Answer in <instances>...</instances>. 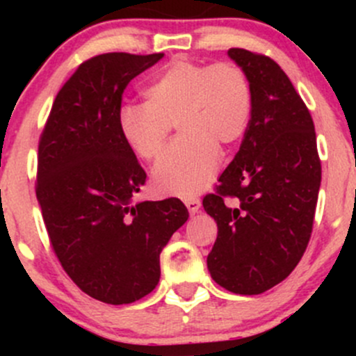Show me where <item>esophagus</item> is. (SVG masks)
I'll return each instance as SVG.
<instances>
[{"instance_id":"1","label":"esophagus","mask_w":356,"mask_h":356,"mask_svg":"<svg viewBox=\"0 0 356 356\" xmlns=\"http://www.w3.org/2000/svg\"><path fill=\"white\" fill-rule=\"evenodd\" d=\"M184 204H186V207L189 209L191 214H195V212L201 209V201H199L197 197H186L184 199Z\"/></svg>"}]
</instances>
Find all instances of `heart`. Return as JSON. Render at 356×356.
Segmentation results:
<instances>
[{"mask_svg": "<svg viewBox=\"0 0 356 356\" xmlns=\"http://www.w3.org/2000/svg\"><path fill=\"white\" fill-rule=\"evenodd\" d=\"M147 102L125 104L118 130L125 144L144 161L161 154L175 122L181 137L154 165V184L162 194H197L214 179L220 145H236L252 115V87L248 75L229 61L207 65L177 60L144 90Z\"/></svg>", "mask_w": 356, "mask_h": 356, "instance_id": "obj_1", "label": "heart"}]
</instances>
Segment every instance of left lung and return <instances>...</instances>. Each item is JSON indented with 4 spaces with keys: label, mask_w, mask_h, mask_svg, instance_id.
I'll return each instance as SVG.
<instances>
[{
    "label": "left lung",
    "mask_w": 356,
    "mask_h": 356,
    "mask_svg": "<svg viewBox=\"0 0 356 356\" xmlns=\"http://www.w3.org/2000/svg\"><path fill=\"white\" fill-rule=\"evenodd\" d=\"M252 87V115L204 211L218 222L212 280L259 295L289 276L308 246L321 184L313 118L288 75L264 55L231 48Z\"/></svg>",
    "instance_id": "8db88e82"
}]
</instances>
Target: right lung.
<instances>
[{"mask_svg":"<svg viewBox=\"0 0 356 356\" xmlns=\"http://www.w3.org/2000/svg\"><path fill=\"white\" fill-rule=\"evenodd\" d=\"M164 53H105L61 87L38 145V199L56 257L83 293L140 300L161 280V252L189 218L179 199L134 202L147 175L118 130L130 80Z\"/></svg>","mask_w":356,"mask_h":356,"instance_id":"obj_1","label":"right lung"}]
</instances>
